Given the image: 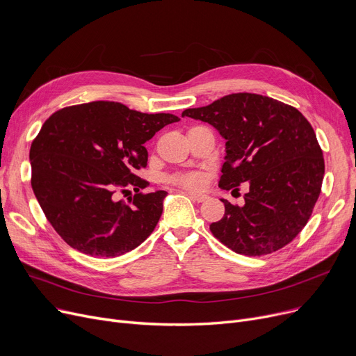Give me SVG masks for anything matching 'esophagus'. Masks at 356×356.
Returning <instances> with one entry per match:
<instances>
[{
	"mask_svg": "<svg viewBox=\"0 0 356 356\" xmlns=\"http://www.w3.org/2000/svg\"><path fill=\"white\" fill-rule=\"evenodd\" d=\"M188 195H189V197H191L192 200H195V202H197V203H202V202H204V200L208 199V195H203V193H195V192H189Z\"/></svg>",
	"mask_w": 356,
	"mask_h": 356,
	"instance_id": "obj_1",
	"label": "esophagus"
}]
</instances>
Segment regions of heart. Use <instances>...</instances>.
Returning <instances> with one entry per match:
<instances>
[{
	"label": "heart",
	"mask_w": 356,
	"mask_h": 356,
	"mask_svg": "<svg viewBox=\"0 0 356 356\" xmlns=\"http://www.w3.org/2000/svg\"><path fill=\"white\" fill-rule=\"evenodd\" d=\"M175 184L181 186L184 189H199L204 183V176L200 172H192V173H186L180 175L172 179Z\"/></svg>",
	"instance_id": "b5f03b06"
}]
</instances>
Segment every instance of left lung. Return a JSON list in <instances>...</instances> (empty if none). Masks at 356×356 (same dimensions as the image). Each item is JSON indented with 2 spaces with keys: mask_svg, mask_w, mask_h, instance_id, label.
<instances>
[{
  "mask_svg": "<svg viewBox=\"0 0 356 356\" xmlns=\"http://www.w3.org/2000/svg\"><path fill=\"white\" fill-rule=\"evenodd\" d=\"M191 117L215 127L227 140L219 188L238 191L248 181L245 204L222 199L225 215L211 231L236 254H271L300 234L321 195L322 148L298 109L257 93H231ZM232 191V192H234Z\"/></svg>",
  "mask_w": 356,
  "mask_h": 356,
  "instance_id": "8db88e82",
  "label": "left lung"
}]
</instances>
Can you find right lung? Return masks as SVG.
I'll return each mask as SVG.
<instances>
[{"label":"right lung","instance_id":"obj_1","mask_svg":"<svg viewBox=\"0 0 356 356\" xmlns=\"http://www.w3.org/2000/svg\"><path fill=\"white\" fill-rule=\"evenodd\" d=\"M177 121L108 101L66 106L46 120L30 148L31 188L67 245L114 258L149 236L167 192H140L148 184L137 176L147 165L144 143ZM125 187L135 188V197L115 202L113 193Z\"/></svg>","mask_w":356,"mask_h":356}]
</instances>
